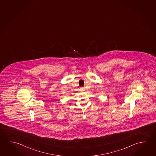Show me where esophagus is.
Here are the masks:
<instances>
[{
    "label": "esophagus",
    "instance_id": "1",
    "mask_svg": "<svg viewBox=\"0 0 156 156\" xmlns=\"http://www.w3.org/2000/svg\"><path fill=\"white\" fill-rule=\"evenodd\" d=\"M82 89L84 90V87H82Z\"/></svg>",
    "mask_w": 156,
    "mask_h": 156
}]
</instances>
